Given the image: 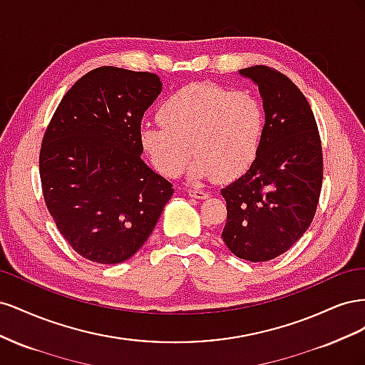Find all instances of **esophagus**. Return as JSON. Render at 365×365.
<instances>
[{"instance_id":"1","label":"esophagus","mask_w":365,"mask_h":365,"mask_svg":"<svg viewBox=\"0 0 365 365\" xmlns=\"http://www.w3.org/2000/svg\"><path fill=\"white\" fill-rule=\"evenodd\" d=\"M187 193H189L190 197H195V200H207L208 197V193L201 189H189L187 190Z\"/></svg>"}]
</instances>
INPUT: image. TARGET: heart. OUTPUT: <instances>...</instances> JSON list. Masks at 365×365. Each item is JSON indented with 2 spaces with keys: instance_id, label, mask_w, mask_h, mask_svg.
Listing matches in <instances>:
<instances>
[{
  "instance_id": "1",
  "label": "heart",
  "mask_w": 365,
  "mask_h": 365,
  "mask_svg": "<svg viewBox=\"0 0 365 365\" xmlns=\"http://www.w3.org/2000/svg\"><path fill=\"white\" fill-rule=\"evenodd\" d=\"M158 121L161 126H146L140 134L153 169L165 178H176L193 153V178L228 182L244 175L256 160L264 111L248 91L193 82L165 98Z\"/></svg>"
}]
</instances>
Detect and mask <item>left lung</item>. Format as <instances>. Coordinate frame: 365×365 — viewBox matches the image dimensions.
Returning <instances> with one entry per match:
<instances>
[{
    "label": "left lung",
    "instance_id": "8db88e82",
    "mask_svg": "<svg viewBox=\"0 0 365 365\" xmlns=\"http://www.w3.org/2000/svg\"><path fill=\"white\" fill-rule=\"evenodd\" d=\"M259 85L264 130L245 175L220 190L227 202L222 239L239 259L267 262L300 239L323 185L322 138L311 105L288 76L267 65L239 71Z\"/></svg>",
    "mask_w": 365,
    "mask_h": 365
}]
</instances>
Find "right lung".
Instances as JSON below:
<instances>
[{
	"instance_id": "right-lung-1",
	"label": "right lung",
	"mask_w": 365,
	"mask_h": 365,
	"mask_svg": "<svg viewBox=\"0 0 365 365\" xmlns=\"http://www.w3.org/2000/svg\"><path fill=\"white\" fill-rule=\"evenodd\" d=\"M161 93L157 74L98 67L63 96L42 138L43 201L82 257L120 263L155 228L173 185L141 160V118Z\"/></svg>"
}]
</instances>
